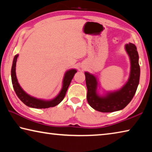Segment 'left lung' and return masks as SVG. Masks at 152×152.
Here are the masks:
<instances>
[{
  "mask_svg": "<svg viewBox=\"0 0 152 152\" xmlns=\"http://www.w3.org/2000/svg\"><path fill=\"white\" fill-rule=\"evenodd\" d=\"M125 50L131 61L130 76L127 83L117 91L107 92L101 96L97 94V80L94 75L85 72L87 86V101L92 108L102 113H112L120 110L132 101L137 91L140 76L139 55L136 46L129 43L125 45Z\"/></svg>",
  "mask_w": 152,
  "mask_h": 152,
  "instance_id": "8db88e82",
  "label": "left lung"
}]
</instances>
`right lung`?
<instances>
[{"label":"right lung","instance_id":"1","mask_svg":"<svg viewBox=\"0 0 152 152\" xmlns=\"http://www.w3.org/2000/svg\"><path fill=\"white\" fill-rule=\"evenodd\" d=\"M18 56H19L18 54L15 56L14 57L13 61H12V66L11 68V80L12 86H13L15 93H16L20 101L27 106L31 108H35V109H45V108L55 107L58 104H60L64 98L65 97L67 90H68L69 86H70V82L73 78L74 74L77 72L75 69H71V70L67 71L66 72L63 80L62 88H61L60 92L58 96L53 100H51V101H43V100L38 99L31 96L30 95L27 94L22 89L19 84L18 83L16 72H15V70H16L15 67H16V62Z\"/></svg>","mask_w":152,"mask_h":152}]
</instances>
